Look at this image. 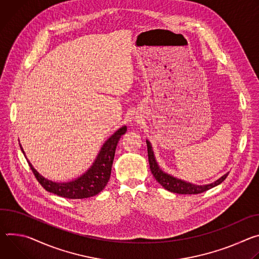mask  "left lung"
Wrapping results in <instances>:
<instances>
[{
  "label": "left lung",
  "instance_id": "1",
  "mask_svg": "<svg viewBox=\"0 0 259 259\" xmlns=\"http://www.w3.org/2000/svg\"><path fill=\"white\" fill-rule=\"evenodd\" d=\"M147 143V151H148V160H149V165H150V169L151 173L153 175V177L156 179V181L166 190L170 191V192H175V193H179V194H198L205 192L206 190H209L215 186H217L218 184L222 183L225 178L227 177L228 174H225L224 176H222L220 179H218L217 181H215L214 183L208 184V185H194L188 182H185L183 180L177 179L173 176H170L168 174H165L164 171H162L158 164L156 163L153 151H152V147L150 145L149 141H146Z\"/></svg>",
  "mask_w": 259,
  "mask_h": 259
}]
</instances>
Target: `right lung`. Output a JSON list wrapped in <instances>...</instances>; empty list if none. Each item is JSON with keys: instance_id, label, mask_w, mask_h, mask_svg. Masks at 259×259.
<instances>
[{"instance_id": "obj_1", "label": "right lung", "mask_w": 259, "mask_h": 259, "mask_svg": "<svg viewBox=\"0 0 259 259\" xmlns=\"http://www.w3.org/2000/svg\"><path fill=\"white\" fill-rule=\"evenodd\" d=\"M125 132H126V126H122L114 135H112L103 145L92 167L86 171L84 175H82L78 179L71 182L55 183V182H52L51 180L45 179L33 167V165L30 163V161L27 160V158L26 160L28 164H30L31 169L34 173L36 179L45 190L66 198L79 199V198L91 197L100 193L106 187L110 179L112 163L115 155V150H116L117 143L121 138V136L125 134Z\"/></svg>"}]
</instances>
